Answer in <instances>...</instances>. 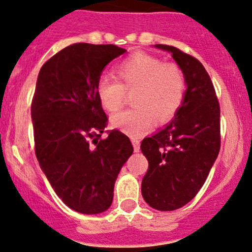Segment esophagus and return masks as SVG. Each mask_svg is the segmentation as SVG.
Masks as SVG:
<instances>
[{
	"label": "esophagus",
	"instance_id": "1",
	"mask_svg": "<svg viewBox=\"0 0 252 252\" xmlns=\"http://www.w3.org/2000/svg\"><path fill=\"white\" fill-rule=\"evenodd\" d=\"M131 142H132V145H134L135 153H138L139 147H141V142H139V139L136 138V137H132L131 138Z\"/></svg>",
	"mask_w": 252,
	"mask_h": 252
}]
</instances>
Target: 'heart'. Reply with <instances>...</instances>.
<instances>
[{"label":"heart","instance_id":"1","mask_svg":"<svg viewBox=\"0 0 252 252\" xmlns=\"http://www.w3.org/2000/svg\"><path fill=\"white\" fill-rule=\"evenodd\" d=\"M117 80L103 76L97 82L96 94L104 110L116 113L132 94L134 108L111 118V126L130 136H141L154 126L164 124L181 107L186 93L183 71L175 63H163L149 54L137 53L115 68Z\"/></svg>","mask_w":252,"mask_h":252}]
</instances>
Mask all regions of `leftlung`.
I'll list each match as a JSON object with an SVG mask.
<instances>
[{
  "label": "left lung",
  "mask_w": 252,
  "mask_h": 252,
  "mask_svg": "<svg viewBox=\"0 0 252 252\" xmlns=\"http://www.w3.org/2000/svg\"><path fill=\"white\" fill-rule=\"evenodd\" d=\"M186 78L187 90L174 120L142 141L149 162L142 196L151 208L171 211L189 203L201 190L220 148V109L211 78L195 57L165 44Z\"/></svg>",
  "instance_id": "obj_1"
}]
</instances>
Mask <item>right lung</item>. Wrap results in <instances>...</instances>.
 I'll list each match as a JSON object with an SVG mask.
<instances>
[{"instance_id": "add662e5", "label": "right lung", "mask_w": 252, "mask_h": 252, "mask_svg": "<svg viewBox=\"0 0 252 252\" xmlns=\"http://www.w3.org/2000/svg\"><path fill=\"white\" fill-rule=\"evenodd\" d=\"M126 53L114 44L75 43L42 65L32 102L35 154L56 195L72 210L95 215L113 203L114 186L134 148L111 130L96 94L104 66Z\"/></svg>"}]
</instances>
